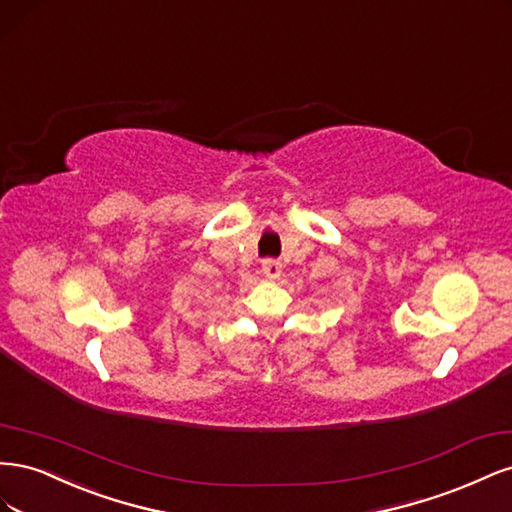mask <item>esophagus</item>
I'll list each match as a JSON object with an SVG mask.
<instances>
[{"mask_svg":"<svg viewBox=\"0 0 512 512\" xmlns=\"http://www.w3.org/2000/svg\"><path fill=\"white\" fill-rule=\"evenodd\" d=\"M262 273H265V277H269V280H275V277H280L282 273V262L275 258H265L262 260Z\"/></svg>","mask_w":512,"mask_h":512,"instance_id":"obj_1","label":"esophagus"}]
</instances>
